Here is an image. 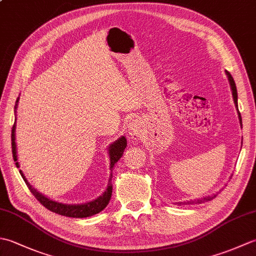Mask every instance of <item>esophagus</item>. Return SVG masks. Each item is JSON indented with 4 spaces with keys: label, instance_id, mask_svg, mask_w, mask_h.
<instances>
[{
    "label": "esophagus",
    "instance_id": "1",
    "mask_svg": "<svg viewBox=\"0 0 256 256\" xmlns=\"http://www.w3.org/2000/svg\"><path fill=\"white\" fill-rule=\"evenodd\" d=\"M128 131L134 140H138L142 134V126L136 118H133L128 124Z\"/></svg>",
    "mask_w": 256,
    "mask_h": 256
}]
</instances>
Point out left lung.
Segmentation results:
<instances>
[{
  "label": "left lung",
  "mask_w": 256,
  "mask_h": 256,
  "mask_svg": "<svg viewBox=\"0 0 256 256\" xmlns=\"http://www.w3.org/2000/svg\"><path fill=\"white\" fill-rule=\"evenodd\" d=\"M226 76H228V79H229V82H230V86H231L232 96H233V100H234V104H236V110L238 111V91H236V82H234V80H233L232 76H231V74H230L229 72H226ZM238 120H240V123H241V126H242V118H241L240 112H238ZM214 197H216V196H214ZM214 197H204V198H202V199H198V200H194V201H190V202H188V204H194V202H196V204H201V202H204V201H209V200H211Z\"/></svg>",
  "instance_id": "obj_1"
}]
</instances>
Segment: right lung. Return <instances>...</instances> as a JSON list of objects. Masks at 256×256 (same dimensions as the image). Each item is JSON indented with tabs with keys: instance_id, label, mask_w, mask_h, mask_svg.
<instances>
[{
	"instance_id": "1",
	"label": "right lung",
	"mask_w": 256,
	"mask_h": 256,
	"mask_svg": "<svg viewBox=\"0 0 256 256\" xmlns=\"http://www.w3.org/2000/svg\"><path fill=\"white\" fill-rule=\"evenodd\" d=\"M18 101H16V106H18ZM16 108V106H15ZM15 128L16 125L14 123L13 128H12V153H13V158L15 162L16 167H20V164L18 162V154H16V143H15ZM126 138L124 136H121L118 140H116V142L112 143L110 146H108V156H110V170H112L113 166L116 164V162L121 158L123 155V152L126 148ZM20 174L23 177L24 182H26L27 186L30 189L32 194L35 196V198L40 201V202L47 208L48 210H50L55 214H62L64 216H70V218H86V216H94L99 214L100 211H102L103 209L106 208L108 206V201L111 199L112 196V184H111V179H112V172L110 175V179H108V187L106 189V192H103L100 197H98L96 199L89 201L86 204H60L57 202V201H54L50 198H47L46 196L42 194L40 192H37L36 189H34L32 187V184L27 182L26 177L24 176L23 172L20 170Z\"/></svg>"
}]
</instances>
